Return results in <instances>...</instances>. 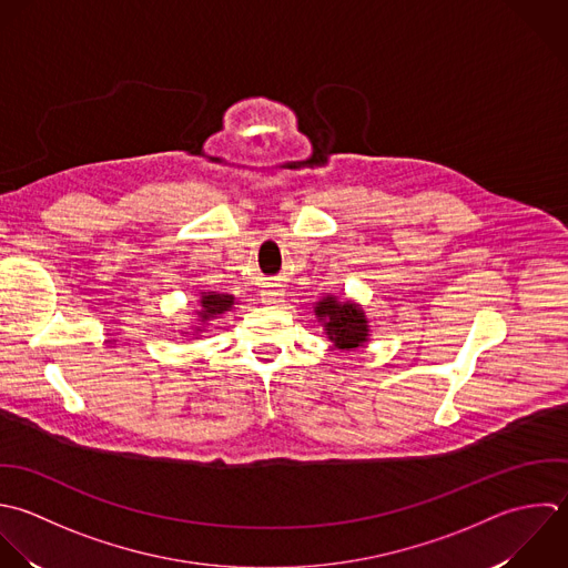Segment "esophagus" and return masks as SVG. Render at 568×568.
<instances>
[{"label":"esophagus","mask_w":568,"mask_h":568,"mask_svg":"<svg viewBox=\"0 0 568 568\" xmlns=\"http://www.w3.org/2000/svg\"><path fill=\"white\" fill-rule=\"evenodd\" d=\"M285 296V290L281 285H267L263 292H261V298L263 303H281Z\"/></svg>","instance_id":"esophagus-1"}]
</instances>
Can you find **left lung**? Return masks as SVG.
Wrapping results in <instances>:
<instances>
[{
	"instance_id": "8db88e82",
	"label": "left lung",
	"mask_w": 568,
	"mask_h": 568,
	"mask_svg": "<svg viewBox=\"0 0 568 568\" xmlns=\"http://www.w3.org/2000/svg\"><path fill=\"white\" fill-rule=\"evenodd\" d=\"M318 321H325L327 336L338 349H356L367 341V321L356 305L327 296L316 303Z\"/></svg>"
}]
</instances>
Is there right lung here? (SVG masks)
<instances>
[{"instance_id": "right-lung-1", "label": "right lung", "mask_w": 568, "mask_h": 568, "mask_svg": "<svg viewBox=\"0 0 568 568\" xmlns=\"http://www.w3.org/2000/svg\"><path fill=\"white\" fill-rule=\"evenodd\" d=\"M234 305V298L227 296V294H214V292H207L203 298H201V321H210V318H216L219 314L227 312L230 307Z\"/></svg>"}]
</instances>
